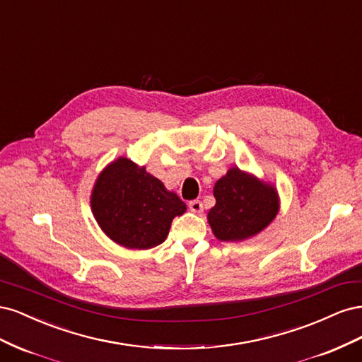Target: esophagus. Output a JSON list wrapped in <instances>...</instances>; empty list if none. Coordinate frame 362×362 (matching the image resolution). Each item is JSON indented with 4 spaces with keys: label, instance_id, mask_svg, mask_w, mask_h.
I'll use <instances>...</instances> for the list:
<instances>
[{
    "label": "esophagus",
    "instance_id": "esophagus-1",
    "mask_svg": "<svg viewBox=\"0 0 362 362\" xmlns=\"http://www.w3.org/2000/svg\"><path fill=\"white\" fill-rule=\"evenodd\" d=\"M189 208H190V210H192L193 213H201V211L204 210L202 202H201V201H198V199L190 201V202H189Z\"/></svg>",
    "mask_w": 362,
    "mask_h": 362
}]
</instances>
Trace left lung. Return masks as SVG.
<instances>
[{
    "mask_svg": "<svg viewBox=\"0 0 362 362\" xmlns=\"http://www.w3.org/2000/svg\"><path fill=\"white\" fill-rule=\"evenodd\" d=\"M216 205L208 223L221 242H242L267 228L279 211V196L272 184L231 168L214 184Z\"/></svg>",
    "mask_w": 362,
    "mask_h": 362,
    "instance_id": "obj_1",
    "label": "left lung"
}]
</instances>
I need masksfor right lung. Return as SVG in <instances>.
Segmentation results:
<instances>
[{
    "label": "right lung",
    "instance_id": "1",
    "mask_svg": "<svg viewBox=\"0 0 362 362\" xmlns=\"http://www.w3.org/2000/svg\"><path fill=\"white\" fill-rule=\"evenodd\" d=\"M90 206L105 235L128 249L158 246L166 240L173 217L187 210L177 193L125 157L100 173Z\"/></svg>",
    "mask_w": 362,
    "mask_h": 362
}]
</instances>
